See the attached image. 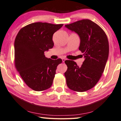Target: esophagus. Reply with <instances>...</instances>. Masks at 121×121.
<instances>
[{
	"instance_id": "obj_1",
	"label": "esophagus",
	"mask_w": 121,
	"mask_h": 121,
	"mask_svg": "<svg viewBox=\"0 0 121 121\" xmlns=\"http://www.w3.org/2000/svg\"><path fill=\"white\" fill-rule=\"evenodd\" d=\"M66 60V58H62V61H63V63H64L65 61Z\"/></svg>"
}]
</instances>
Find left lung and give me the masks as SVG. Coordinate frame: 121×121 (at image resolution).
<instances>
[{"label":"left lung","instance_id":"8db88e82","mask_svg":"<svg viewBox=\"0 0 121 121\" xmlns=\"http://www.w3.org/2000/svg\"><path fill=\"white\" fill-rule=\"evenodd\" d=\"M80 38L79 50L85 60L81 67L73 60H66L65 73L68 87L76 92H85L96 85L108 60V42L106 34L99 25L89 19L78 20L65 25Z\"/></svg>","mask_w":121,"mask_h":121}]
</instances>
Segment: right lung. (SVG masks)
<instances>
[{
    "instance_id": "add662e5",
    "label": "right lung",
    "mask_w": 121,
    "mask_h": 121,
    "mask_svg": "<svg viewBox=\"0 0 121 121\" xmlns=\"http://www.w3.org/2000/svg\"><path fill=\"white\" fill-rule=\"evenodd\" d=\"M63 26L34 22L22 28L15 38L16 68L27 85L34 91L46 90L53 84L57 67L62 60L47 58L44 52L53 47V34Z\"/></svg>"
}]
</instances>
